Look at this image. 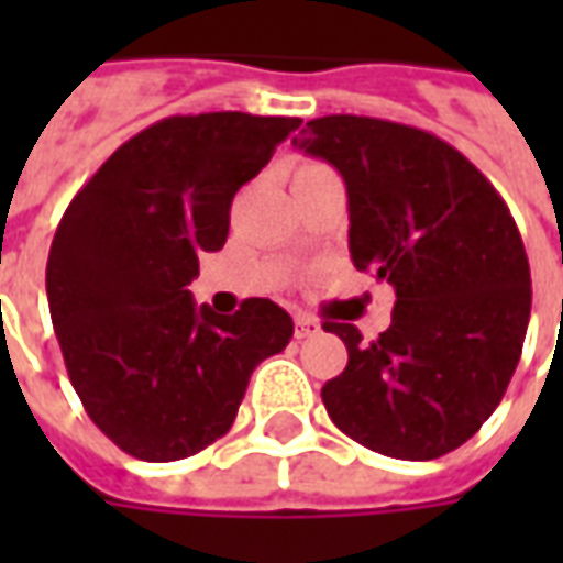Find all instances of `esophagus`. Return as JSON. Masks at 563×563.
Here are the masks:
<instances>
[{
    "label": "esophagus",
    "instance_id": "obj_1",
    "mask_svg": "<svg viewBox=\"0 0 563 563\" xmlns=\"http://www.w3.org/2000/svg\"><path fill=\"white\" fill-rule=\"evenodd\" d=\"M319 331V322L310 313H295V338L305 341V338H313Z\"/></svg>",
    "mask_w": 563,
    "mask_h": 563
}]
</instances>
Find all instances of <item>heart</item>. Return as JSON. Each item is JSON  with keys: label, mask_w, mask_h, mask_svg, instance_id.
<instances>
[{"label": "heart", "mask_w": 563, "mask_h": 563, "mask_svg": "<svg viewBox=\"0 0 563 563\" xmlns=\"http://www.w3.org/2000/svg\"><path fill=\"white\" fill-rule=\"evenodd\" d=\"M307 168H319V165H317V162H305V165H298V168H295V174L307 172Z\"/></svg>", "instance_id": "1"}]
</instances>
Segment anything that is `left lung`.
I'll return each instance as SVG.
<instances>
[{"instance_id": "obj_1", "label": "left lung", "mask_w": 563, "mask_h": 563, "mask_svg": "<svg viewBox=\"0 0 563 563\" xmlns=\"http://www.w3.org/2000/svg\"><path fill=\"white\" fill-rule=\"evenodd\" d=\"M292 144L341 172L353 265L395 286L377 341L325 322L350 362L322 404L379 455L440 459L483 428L519 365L531 268L516 220L467 156L422 129L331 114Z\"/></svg>"}]
</instances>
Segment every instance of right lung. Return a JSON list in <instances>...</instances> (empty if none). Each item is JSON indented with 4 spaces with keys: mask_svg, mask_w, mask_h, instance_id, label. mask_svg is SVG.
<instances>
[{
    "mask_svg": "<svg viewBox=\"0 0 563 563\" xmlns=\"http://www.w3.org/2000/svg\"><path fill=\"white\" fill-rule=\"evenodd\" d=\"M298 117H165L111 153L56 225L47 305L71 386L104 437L141 461L196 455L232 428L250 374L286 350L292 317L246 298L196 307L198 256L229 238L234 192Z\"/></svg>",
    "mask_w": 563,
    "mask_h": 563,
    "instance_id": "add662e5",
    "label": "right lung"
}]
</instances>
